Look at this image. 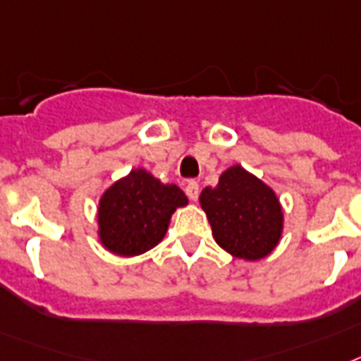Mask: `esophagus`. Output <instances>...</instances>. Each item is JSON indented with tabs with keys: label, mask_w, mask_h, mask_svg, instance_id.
Returning <instances> with one entry per match:
<instances>
[{
	"label": "esophagus",
	"mask_w": 361,
	"mask_h": 361,
	"mask_svg": "<svg viewBox=\"0 0 361 361\" xmlns=\"http://www.w3.org/2000/svg\"><path fill=\"white\" fill-rule=\"evenodd\" d=\"M186 195L190 199H192V201H197V197H199V184L195 183V180H190V183L186 184Z\"/></svg>",
	"instance_id": "34e87169"
}]
</instances>
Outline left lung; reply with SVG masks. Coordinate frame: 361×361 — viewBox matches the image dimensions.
I'll use <instances>...</instances> for the list:
<instances>
[{"label": "left lung", "mask_w": 361, "mask_h": 361, "mask_svg": "<svg viewBox=\"0 0 361 361\" xmlns=\"http://www.w3.org/2000/svg\"><path fill=\"white\" fill-rule=\"evenodd\" d=\"M216 243L241 260H262L281 241L284 214L276 193L241 166L223 171L199 197Z\"/></svg>", "instance_id": "obj_1"}]
</instances>
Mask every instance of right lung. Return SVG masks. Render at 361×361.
<instances>
[{
	"label": "right lung",
	"instance_id": "1",
	"mask_svg": "<svg viewBox=\"0 0 361 361\" xmlns=\"http://www.w3.org/2000/svg\"><path fill=\"white\" fill-rule=\"evenodd\" d=\"M188 197L175 184H164L138 168L116 180L99 199V240L106 251L136 256L159 245L171 214L186 207Z\"/></svg>",
	"mask_w": 361,
	"mask_h": 361
}]
</instances>
